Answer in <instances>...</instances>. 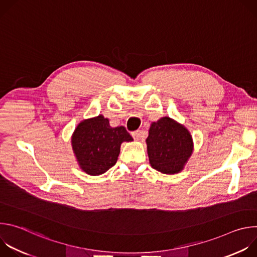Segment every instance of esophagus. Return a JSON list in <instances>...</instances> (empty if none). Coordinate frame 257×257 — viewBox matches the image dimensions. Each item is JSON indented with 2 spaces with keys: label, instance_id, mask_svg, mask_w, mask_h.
Listing matches in <instances>:
<instances>
[{
  "label": "esophagus",
  "instance_id": "esophagus-1",
  "mask_svg": "<svg viewBox=\"0 0 257 257\" xmlns=\"http://www.w3.org/2000/svg\"><path fill=\"white\" fill-rule=\"evenodd\" d=\"M131 134H132L133 138L136 139V140H139V139H143V138H144V133H143L142 131H140V130H136V131L132 132Z\"/></svg>",
  "mask_w": 257,
  "mask_h": 257
}]
</instances>
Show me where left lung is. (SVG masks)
<instances>
[{
	"label": "left lung",
	"mask_w": 257,
	"mask_h": 257,
	"mask_svg": "<svg viewBox=\"0 0 257 257\" xmlns=\"http://www.w3.org/2000/svg\"><path fill=\"white\" fill-rule=\"evenodd\" d=\"M145 142L151 166L168 175L184 169L194 150L189 130L170 117L152 123Z\"/></svg>",
	"instance_id": "1"
}]
</instances>
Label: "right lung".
<instances>
[{"label": "right lung", "instance_id": "right-lung-1", "mask_svg": "<svg viewBox=\"0 0 257 257\" xmlns=\"http://www.w3.org/2000/svg\"><path fill=\"white\" fill-rule=\"evenodd\" d=\"M133 141L125 127H111L98 115L81 121L71 136V145L79 168L90 176L111 169L118 160L121 144Z\"/></svg>", "mask_w": 257, "mask_h": 257}]
</instances>
